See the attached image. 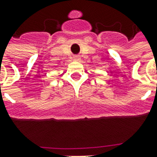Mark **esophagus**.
<instances>
[{"mask_svg": "<svg viewBox=\"0 0 157 157\" xmlns=\"http://www.w3.org/2000/svg\"><path fill=\"white\" fill-rule=\"evenodd\" d=\"M74 59H75V60H80V59H79L78 57H75V58Z\"/></svg>", "mask_w": 157, "mask_h": 157, "instance_id": "1", "label": "esophagus"}]
</instances>
